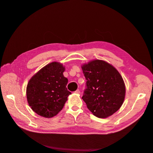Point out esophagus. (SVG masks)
<instances>
[{"label": "esophagus", "mask_w": 153, "mask_h": 153, "mask_svg": "<svg viewBox=\"0 0 153 153\" xmlns=\"http://www.w3.org/2000/svg\"><path fill=\"white\" fill-rule=\"evenodd\" d=\"M75 93H76V94H79V93H80V90H79V89H77L76 91H75Z\"/></svg>", "instance_id": "1"}]
</instances>
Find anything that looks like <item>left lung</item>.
Returning <instances> with one entry per match:
<instances>
[{
  "mask_svg": "<svg viewBox=\"0 0 153 153\" xmlns=\"http://www.w3.org/2000/svg\"><path fill=\"white\" fill-rule=\"evenodd\" d=\"M86 80L82 100L95 116L105 118L120 108L124 100V83L114 67L95 60L82 67Z\"/></svg>",
  "mask_w": 153,
  "mask_h": 153,
  "instance_id": "8db88e82",
  "label": "left lung"
}]
</instances>
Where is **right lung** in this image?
<instances>
[{
    "label": "right lung",
    "instance_id": "right-lung-1",
    "mask_svg": "<svg viewBox=\"0 0 153 153\" xmlns=\"http://www.w3.org/2000/svg\"><path fill=\"white\" fill-rule=\"evenodd\" d=\"M61 64H47L31 78L27 87V98L29 106L37 114L50 118L61 111L71 94L68 91V78Z\"/></svg>",
    "mask_w": 153,
    "mask_h": 153
}]
</instances>
